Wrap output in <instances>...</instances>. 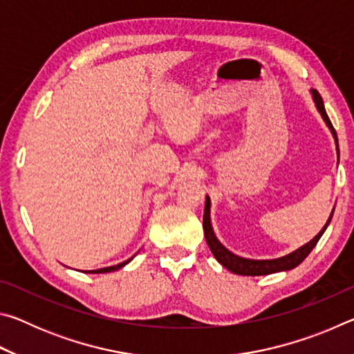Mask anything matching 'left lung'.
<instances>
[{
  "label": "left lung",
  "mask_w": 354,
  "mask_h": 354,
  "mask_svg": "<svg viewBox=\"0 0 354 354\" xmlns=\"http://www.w3.org/2000/svg\"><path fill=\"white\" fill-rule=\"evenodd\" d=\"M310 95H313V100L315 103L317 111L323 118V122L326 123V127L331 131V134L334 137V143H335V151H337V164H339V140H337V134H335V129L333 128L331 120H329L328 113L325 111V104H323V100L320 97V93L317 91H310ZM334 214V207L331 211V215L326 220L325 226L322 227L319 234H317L313 241H309L308 243H304L303 247L297 248L292 253L277 257V259H248V257H242L232 253V251L227 250L223 243H221L217 236H215L214 227H212V221H211V198L206 195V203H205V215H203V230H205V237L206 242L211 248L212 254L215 259H217L221 266L227 270L236 273V274H243V277H262V274H270V273H278V272H287L292 270V268L298 267L306 257L309 256L310 251L314 250L317 242L320 241V237L323 236V232L326 231L328 225L331 223Z\"/></svg>",
  "instance_id": "left-lung-1"
}]
</instances>
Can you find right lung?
Listing matches in <instances>:
<instances>
[{
  "label": "right lung",
  "mask_w": 354,
  "mask_h": 354,
  "mask_svg": "<svg viewBox=\"0 0 354 354\" xmlns=\"http://www.w3.org/2000/svg\"><path fill=\"white\" fill-rule=\"evenodd\" d=\"M136 256V254H134ZM134 256L133 257H129V259H127L124 262H120V263H117V266H112V267H104V268H98V270H91V272H86V273H109V272H117V270H120V268H123L124 266H127V263H129L131 261L134 259Z\"/></svg>",
  "instance_id": "1"
}]
</instances>
